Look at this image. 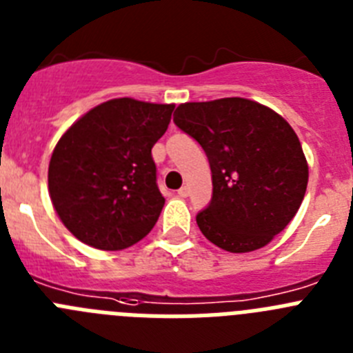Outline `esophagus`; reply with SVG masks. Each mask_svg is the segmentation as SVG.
Wrapping results in <instances>:
<instances>
[{
    "instance_id": "34e87169",
    "label": "esophagus",
    "mask_w": 353,
    "mask_h": 353,
    "mask_svg": "<svg viewBox=\"0 0 353 353\" xmlns=\"http://www.w3.org/2000/svg\"><path fill=\"white\" fill-rule=\"evenodd\" d=\"M179 196L180 198H187V196H189V187L183 185L182 189H179Z\"/></svg>"
}]
</instances>
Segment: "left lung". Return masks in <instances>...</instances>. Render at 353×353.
I'll use <instances>...</instances> for the list:
<instances>
[{"instance_id": "1", "label": "left lung", "mask_w": 353, "mask_h": 353, "mask_svg": "<svg viewBox=\"0 0 353 353\" xmlns=\"http://www.w3.org/2000/svg\"><path fill=\"white\" fill-rule=\"evenodd\" d=\"M173 121L210 162L214 194L196 215L201 233L230 252L265 248L295 217L307 187L310 168L295 130L242 97L185 102Z\"/></svg>"}]
</instances>
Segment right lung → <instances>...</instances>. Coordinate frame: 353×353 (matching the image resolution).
<instances>
[{
  "mask_svg": "<svg viewBox=\"0 0 353 353\" xmlns=\"http://www.w3.org/2000/svg\"><path fill=\"white\" fill-rule=\"evenodd\" d=\"M173 109L111 99L65 130L49 161V196L76 239L120 251L152 232L164 207L152 148L166 132Z\"/></svg>",
  "mask_w": 353,
  "mask_h": 353,
  "instance_id": "obj_1",
  "label": "right lung"
}]
</instances>
